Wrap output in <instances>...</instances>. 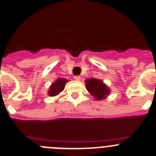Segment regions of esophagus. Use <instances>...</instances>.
I'll list each match as a JSON object with an SVG mask.
<instances>
[{"label": "esophagus", "mask_w": 156, "mask_h": 156, "mask_svg": "<svg viewBox=\"0 0 156 156\" xmlns=\"http://www.w3.org/2000/svg\"><path fill=\"white\" fill-rule=\"evenodd\" d=\"M74 78H75L76 81H80V80H81V77L78 76V75H75V76L74 77Z\"/></svg>", "instance_id": "esophagus-1"}]
</instances>
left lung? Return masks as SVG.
<instances>
[{
  "instance_id": "1",
  "label": "left lung",
  "mask_w": 156,
  "mask_h": 156,
  "mask_svg": "<svg viewBox=\"0 0 156 156\" xmlns=\"http://www.w3.org/2000/svg\"><path fill=\"white\" fill-rule=\"evenodd\" d=\"M85 86L89 93L94 96L95 100L101 101L105 99L110 94L109 87L101 80L97 78H88L85 80Z\"/></svg>"
}]
</instances>
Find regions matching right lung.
I'll return each instance as SVG.
<instances>
[{
  "mask_svg": "<svg viewBox=\"0 0 156 156\" xmlns=\"http://www.w3.org/2000/svg\"><path fill=\"white\" fill-rule=\"evenodd\" d=\"M67 81L68 80L66 79V78H58V79H57L55 82L51 84L49 91H48V94L51 97L58 95L60 92L64 90L65 85H66Z\"/></svg>",
  "mask_w": 156,
  "mask_h": 156,
  "instance_id": "add662e5",
  "label": "right lung"
}]
</instances>
